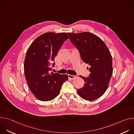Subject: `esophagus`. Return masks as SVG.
Wrapping results in <instances>:
<instances>
[{"label":"esophagus","instance_id":"esophagus-1","mask_svg":"<svg viewBox=\"0 0 134 134\" xmlns=\"http://www.w3.org/2000/svg\"><path fill=\"white\" fill-rule=\"evenodd\" d=\"M68 77L71 80H74L76 78V76L75 75H68Z\"/></svg>","mask_w":134,"mask_h":134}]
</instances>
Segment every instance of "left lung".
<instances>
[{"label": "left lung", "mask_w": 134, "mask_h": 134, "mask_svg": "<svg viewBox=\"0 0 134 134\" xmlns=\"http://www.w3.org/2000/svg\"><path fill=\"white\" fill-rule=\"evenodd\" d=\"M68 34L71 42L79 50L82 60L91 66L90 76H80L85 84L77 90V93L87 101L98 99L107 90L112 75L111 54L104 42L96 35L90 32Z\"/></svg>", "instance_id": "8db88e82"}]
</instances>
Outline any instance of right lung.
I'll return each mask as SVG.
<instances>
[{"label": "right lung", "instance_id": "add662e5", "mask_svg": "<svg viewBox=\"0 0 134 134\" xmlns=\"http://www.w3.org/2000/svg\"><path fill=\"white\" fill-rule=\"evenodd\" d=\"M68 38L66 33H46L38 36L27 50L24 64L25 76L30 90L38 100L54 99L68 79L67 75L50 72L55 65V57Z\"/></svg>", "mask_w": 134, "mask_h": 134}]
</instances>
